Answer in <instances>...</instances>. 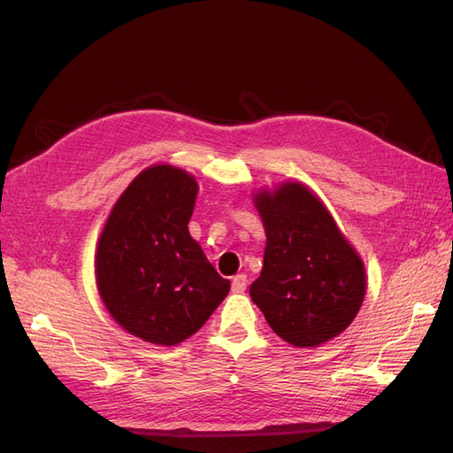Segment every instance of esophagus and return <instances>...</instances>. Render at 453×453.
I'll use <instances>...</instances> for the list:
<instances>
[{"instance_id": "34e87169", "label": "esophagus", "mask_w": 453, "mask_h": 453, "mask_svg": "<svg viewBox=\"0 0 453 453\" xmlns=\"http://www.w3.org/2000/svg\"><path fill=\"white\" fill-rule=\"evenodd\" d=\"M245 287H248V276H245V273H238V276L232 280V293H243Z\"/></svg>"}]
</instances>
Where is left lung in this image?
<instances>
[{
    "instance_id": "1",
    "label": "left lung",
    "mask_w": 453,
    "mask_h": 453,
    "mask_svg": "<svg viewBox=\"0 0 453 453\" xmlns=\"http://www.w3.org/2000/svg\"><path fill=\"white\" fill-rule=\"evenodd\" d=\"M255 205L266 250L250 295L272 331L296 348H315L346 331L363 304L366 276L331 213L300 183L263 190Z\"/></svg>"
}]
</instances>
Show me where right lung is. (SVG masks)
I'll list each match as a JSON object with an SVG mask.
<instances>
[{
	"mask_svg": "<svg viewBox=\"0 0 453 453\" xmlns=\"http://www.w3.org/2000/svg\"><path fill=\"white\" fill-rule=\"evenodd\" d=\"M198 183L185 170H143L113 205L96 251V283L113 319L134 336L175 346L230 291L188 234Z\"/></svg>",
	"mask_w": 453,
	"mask_h": 453,
	"instance_id": "add662e5",
	"label": "right lung"
}]
</instances>
